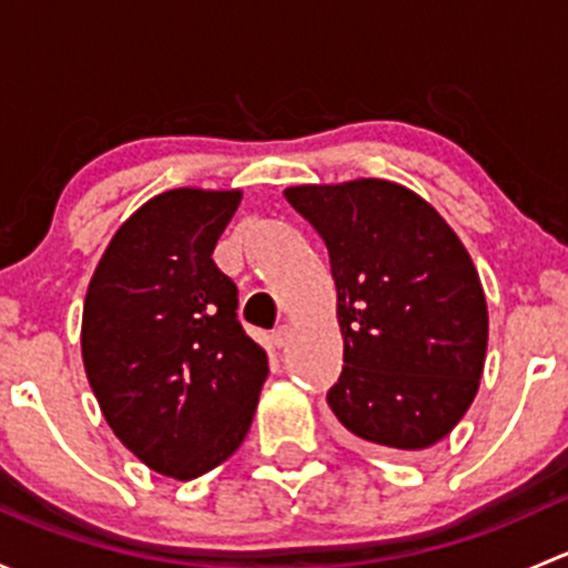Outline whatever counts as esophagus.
Returning <instances> with one entry per match:
<instances>
[{
  "instance_id": "1",
  "label": "esophagus",
  "mask_w": 568,
  "mask_h": 568,
  "mask_svg": "<svg viewBox=\"0 0 568 568\" xmlns=\"http://www.w3.org/2000/svg\"><path fill=\"white\" fill-rule=\"evenodd\" d=\"M288 335H291V332H288V326H277V329H274L272 332V343H274V346H277V348H285V346H288Z\"/></svg>"
}]
</instances>
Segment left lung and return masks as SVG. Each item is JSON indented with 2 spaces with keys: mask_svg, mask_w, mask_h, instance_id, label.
Instances as JSON below:
<instances>
[{
  "mask_svg": "<svg viewBox=\"0 0 568 568\" xmlns=\"http://www.w3.org/2000/svg\"><path fill=\"white\" fill-rule=\"evenodd\" d=\"M285 200L329 252L343 371L326 404L368 448H432L473 404L489 337L459 236L426 200L379 178L291 186Z\"/></svg>",
  "mask_w": 568,
  "mask_h": 568,
  "instance_id": "left-lung-1",
  "label": "left lung"
}]
</instances>
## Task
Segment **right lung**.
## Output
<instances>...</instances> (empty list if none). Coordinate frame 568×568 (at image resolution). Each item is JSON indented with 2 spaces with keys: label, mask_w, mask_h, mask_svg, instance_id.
Returning <instances> with one entry per match:
<instances>
[{
  "label": "right lung",
  "mask_w": 568,
  "mask_h": 568,
  "mask_svg": "<svg viewBox=\"0 0 568 568\" xmlns=\"http://www.w3.org/2000/svg\"><path fill=\"white\" fill-rule=\"evenodd\" d=\"M242 192L170 189L120 225L90 280L82 359L114 437L140 462L189 480L236 454L268 376L216 268Z\"/></svg>",
  "instance_id": "add662e5"
}]
</instances>
